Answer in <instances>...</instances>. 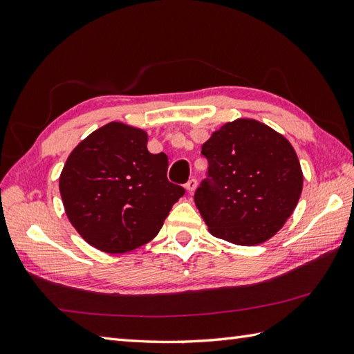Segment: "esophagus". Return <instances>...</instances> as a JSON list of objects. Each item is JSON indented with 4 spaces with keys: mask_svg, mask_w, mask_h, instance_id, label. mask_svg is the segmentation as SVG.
<instances>
[{
    "mask_svg": "<svg viewBox=\"0 0 354 354\" xmlns=\"http://www.w3.org/2000/svg\"><path fill=\"white\" fill-rule=\"evenodd\" d=\"M196 187H198V179H194V178L189 179V183L185 184V189L189 190L190 193H193L194 190H196Z\"/></svg>",
    "mask_w": 354,
    "mask_h": 354,
    "instance_id": "34e87169",
    "label": "esophagus"
}]
</instances>
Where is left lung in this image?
I'll use <instances>...</instances> for the list:
<instances>
[{"label": "left lung", "mask_w": 354, "mask_h": 354, "mask_svg": "<svg viewBox=\"0 0 354 354\" xmlns=\"http://www.w3.org/2000/svg\"><path fill=\"white\" fill-rule=\"evenodd\" d=\"M208 178L194 193L214 237L254 246L281 230L303 190V171L290 142L257 120L225 123L202 145Z\"/></svg>", "instance_id": "8db88e82"}]
</instances>
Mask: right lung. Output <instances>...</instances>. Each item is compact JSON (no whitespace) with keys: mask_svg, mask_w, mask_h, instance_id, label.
Returning <instances> with one entry per match:
<instances>
[{"mask_svg":"<svg viewBox=\"0 0 354 354\" xmlns=\"http://www.w3.org/2000/svg\"><path fill=\"white\" fill-rule=\"evenodd\" d=\"M165 153H150L147 133L112 122L80 141L59 178L66 217L86 242L129 252L160 232L181 185L167 179Z\"/></svg>","mask_w":354,"mask_h":354,"instance_id":"1","label":"right lung"}]
</instances>
